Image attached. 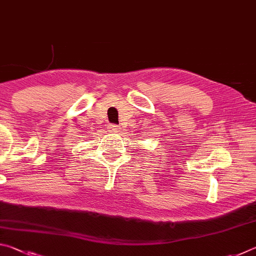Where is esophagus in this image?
<instances>
[{"label":"esophagus","mask_w":256,"mask_h":256,"mask_svg":"<svg viewBox=\"0 0 256 256\" xmlns=\"http://www.w3.org/2000/svg\"><path fill=\"white\" fill-rule=\"evenodd\" d=\"M110 128L112 130V132H116V133L120 131V128L118 126V125H110Z\"/></svg>","instance_id":"34e87169"}]
</instances>
